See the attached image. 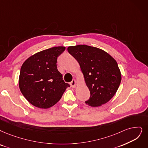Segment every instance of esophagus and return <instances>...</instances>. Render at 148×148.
<instances>
[{
  "label": "esophagus",
  "instance_id": "34e87169",
  "mask_svg": "<svg viewBox=\"0 0 148 148\" xmlns=\"http://www.w3.org/2000/svg\"><path fill=\"white\" fill-rule=\"evenodd\" d=\"M70 84L71 87H75V86H76V80H75V79H73L72 81L70 82Z\"/></svg>",
  "mask_w": 148,
  "mask_h": 148
}]
</instances>
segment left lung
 Segmentation results:
<instances>
[{
  "mask_svg": "<svg viewBox=\"0 0 148 148\" xmlns=\"http://www.w3.org/2000/svg\"><path fill=\"white\" fill-rule=\"evenodd\" d=\"M67 50L78 62L90 97L86 104L98 107L114 96L121 76L116 61L108 53L86 45L69 47Z\"/></svg>",
  "mask_w": 148,
  "mask_h": 148,
  "instance_id": "left-lung-1",
  "label": "left lung"
}]
</instances>
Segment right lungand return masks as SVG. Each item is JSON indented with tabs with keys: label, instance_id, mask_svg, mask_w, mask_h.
<instances>
[{
	"label": "right lung",
	"instance_id": "1",
	"mask_svg": "<svg viewBox=\"0 0 148 148\" xmlns=\"http://www.w3.org/2000/svg\"><path fill=\"white\" fill-rule=\"evenodd\" d=\"M65 50V47H52L30 56L22 64L19 79L21 92L37 108L54 106L70 87L63 80L56 64L58 57Z\"/></svg>",
	"mask_w": 148,
	"mask_h": 148
}]
</instances>
